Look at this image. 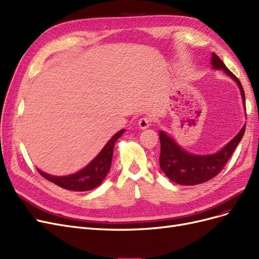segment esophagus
<instances>
[{
    "instance_id": "obj_1",
    "label": "esophagus",
    "mask_w": 259,
    "mask_h": 259,
    "mask_svg": "<svg viewBox=\"0 0 259 259\" xmlns=\"http://www.w3.org/2000/svg\"><path fill=\"white\" fill-rule=\"evenodd\" d=\"M151 123H152V119L150 116H143L138 120V126L140 128L145 130V128H148L149 126H150Z\"/></svg>"
}]
</instances>
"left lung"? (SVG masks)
Segmentation results:
<instances>
[{
	"label": "left lung",
	"instance_id": "8db88e82",
	"mask_svg": "<svg viewBox=\"0 0 259 259\" xmlns=\"http://www.w3.org/2000/svg\"><path fill=\"white\" fill-rule=\"evenodd\" d=\"M211 66L214 69H223L237 82L241 91L243 104L245 105V95L242 84L238 77L225 66L223 60L215 53L211 54ZM245 124L239 134L230 143L227 144L221 151L215 154L197 155L191 154L180 148L173 139L165 134V132L160 131V167L171 182L183 186H193L203 184L207 180L214 178L223 169L225 164L228 162L234 149L237 148L241 139L244 135Z\"/></svg>",
	"mask_w": 259,
	"mask_h": 259
}]
</instances>
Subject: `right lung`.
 Masks as SVG:
<instances>
[{"label": "right lung", "instance_id": "add662e5", "mask_svg": "<svg viewBox=\"0 0 259 259\" xmlns=\"http://www.w3.org/2000/svg\"><path fill=\"white\" fill-rule=\"evenodd\" d=\"M125 131L122 130L109 140L107 145L103 148L98 155L94 159L88 166L77 171L75 174L68 176H52L46 173H43L40 169H37L45 179L50 180L64 189L72 190V191H88L94 188L98 187L105 177L107 176L109 169L111 167L112 155L114 144L120 138Z\"/></svg>", "mask_w": 259, "mask_h": 259}]
</instances>
